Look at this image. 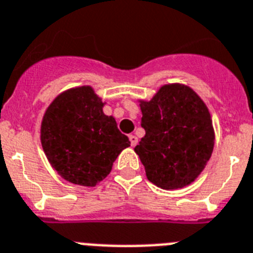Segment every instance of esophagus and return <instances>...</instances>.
<instances>
[{
  "instance_id": "1",
  "label": "esophagus",
  "mask_w": 253,
  "mask_h": 253,
  "mask_svg": "<svg viewBox=\"0 0 253 253\" xmlns=\"http://www.w3.org/2000/svg\"><path fill=\"white\" fill-rule=\"evenodd\" d=\"M129 141H131V146H136V144H137V137L135 135H129Z\"/></svg>"
}]
</instances>
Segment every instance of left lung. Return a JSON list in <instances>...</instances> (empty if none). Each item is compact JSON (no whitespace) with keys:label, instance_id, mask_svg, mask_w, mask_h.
Returning <instances> with one entry per match:
<instances>
[{"label":"left lung","instance_id":"obj_1","mask_svg":"<svg viewBox=\"0 0 253 253\" xmlns=\"http://www.w3.org/2000/svg\"><path fill=\"white\" fill-rule=\"evenodd\" d=\"M145 136L135 146L149 181L177 190L201 174L214 150L215 132L204 100L190 86L167 84L139 100Z\"/></svg>","mask_w":253,"mask_h":253}]
</instances>
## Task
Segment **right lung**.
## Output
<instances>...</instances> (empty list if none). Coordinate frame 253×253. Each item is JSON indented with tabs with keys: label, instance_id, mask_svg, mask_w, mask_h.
Instances as JSON below:
<instances>
[{
	"label": "right lung",
	"instance_id": "obj_1",
	"mask_svg": "<svg viewBox=\"0 0 253 253\" xmlns=\"http://www.w3.org/2000/svg\"><path fill=\"white\" fill-rule=\"evenodd\" d=\"M105 102L89 85L71 87L45 109L41 142L50 166L66 181L85 187L111 173L114 160L129 146L113 116L103 112Z\"/></svg>",
	"mask_w": 253,
	"mask_h": 253
}]
</instances>
